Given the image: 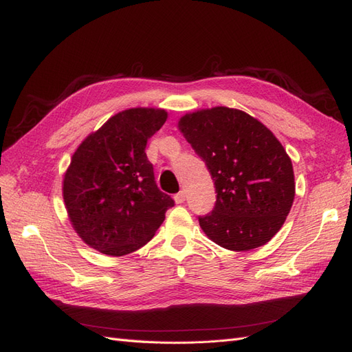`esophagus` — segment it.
<instances>
[{
	"label": "esophagus",
	"mask_w": 352,
	"mask_h": 352,
	"mask_svg": "<svg viewBox=\"0 0 352 352\" xmlns=\"http://www.w3.org/2000/svg\"><path fill=\"white\" fill-rule=\"evenodd\" d=\"M185 198H186L185 190H180V192H177V194L175 195V201H176V204H182V202L185 201Z\"/></svg>",
	"instance_id": "obj_1"
}]
</instances>
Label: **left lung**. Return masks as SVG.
Masks as SVG:
<instances>
[{"instance_id": "1", "label": "left lung", "mask_w": 352, "mask_h": 352, "mask_svg": "<svg viewBox=\"0 0 352 352\" xmlns=\"http://www.w3.org/2000/svg\"><path fill=\"white\" fill-rule=\"evenodd\" d=\"M177 126L214 180L216 206L199 217L208 239L230 251L267 243L295 198L292 162L278 138L252 116L229 107L186 113Z\"/></svg>"}]
</instances>
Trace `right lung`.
I'll return each mask as SVG.
<instances>
[{"label":"right lung","instance_id":"add662e5","mask_svg":"<svg viewBox=\"0 0 352 352\" xmlns=\"http://www.w3.org/2000/svg\"><path fill=\"white\" fill-rule=\"evenodd\" d=\"M163 109H129L88 135L72 155L63 198L82 241L111 257L151 241L175 201L155 185L146 141L164 124Z\"/></svg>","mask_w":352,"mask_h":352}]
</instances>
